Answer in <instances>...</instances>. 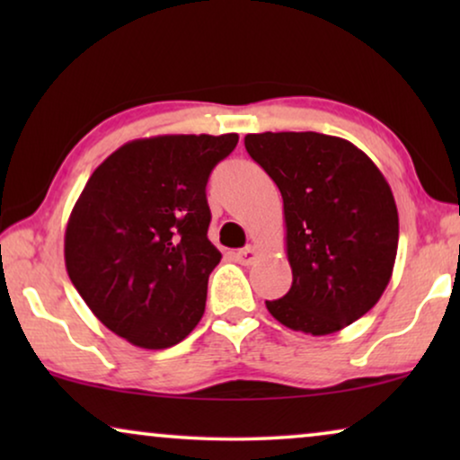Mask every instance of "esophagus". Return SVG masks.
Masks as SVG:
<instances>
[{"mask_svg": "<svg viewBox=\"0 0 460 460\" xmlns=\"http://www.w3.org/2000/svg\"><path fill=\"white\" fill-rule=\"evenodd\" d=\"M236 261L238 263H243V266H249V263H253L255 261V257H257V249L255 247H244V249H238L236 251Z\"/></svg>", "mask_w": 460, "mask_h": 460, "instance_id": "esophagus-1", "label": "esophagus"}]
</instances>
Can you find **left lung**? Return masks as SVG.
I'll return each instance as SVG.
<instances>
[{"label": "left lung", "instance_id": "8db88e82", "mask_svg": "<svg viewBox=\"0 0 460 460\" xmlns=\"http://www.w3.org/2000/svg\"><path fill=\"white\" fill-rule=\"evenodd\" d=\"M282 194L293 285L266 301L280 324L331 335L362 318L392 279L398 207L379 167L343 137L316 131L244 136Z\"/></svg>", "mask_w": 460, "mask_h": 460}]
</instances>
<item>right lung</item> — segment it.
Listing matches in <instances>:
<instances>
[{
  "mask_svg": "<svg viewBox=\"0 0 460 460\" xmlns=\"http://www.w3.org/2000/svg\"><path fill=\"white\" fill-rule=\"evenodd\" d=\"M238 142L224 136L131 140L100 163L65 232L68 279L106 329L165 349L203 318L213 247L207 180Z\"/></svg>",
  "mask_w": 460,
  "mask_h": 460,
  "instance_id": "add662e5",
  "label": "right lung"
}]
</instances>
